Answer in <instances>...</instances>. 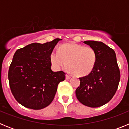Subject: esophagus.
Returning a JSON list of instances; mask_svg holds the SVG:
<instances>
[{
	"label": "esophagus",
	"instance_id": "obj_1",
	"mask_svg": "<svg viewBox=\"0 0 129 129\" xmlns=\"http://www.w3.org/2000/svg\"><path fill=\"white\" fill-rule=\"evenodd\" d=\"M70 77H71V76H69V75H66V79H70Z\"/></svg>",
	"mask_w": 129,
	"mask_h": 129
}]
</instances>
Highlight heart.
<instances>
[{
    "mask_svg": "<svg viewBox=\"0 0 129 129\" xmlns=\"http://www.w3.org/2000/svg\"><path fill=\"white\" fill-rule=\"evenodd\" d=\"M51 61L56 68H68L74 75L84 76L94 70L97 62V53L90 46L77 44H63L59 52L53 51L51 53Z\"/></svg>",
    "mask_w": 129,
    "mask_h": 129,
    "instance_id": "b5f03b06",
    "label": "heart"
}]
</instances>
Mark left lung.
<instances>
[{
    "mask_svg": "<svg viewBox=\"0 0 129 129\" xmlns=\"http://www.w3.org/2000/svg\"><path fill=\"white\" fill-rule=\"evenodd\" d=\"M93 48L97 53V62L89 74L79 77L80 85L76 90L79 102L90 107L104 105L111 100L118 88L120 71L113 49L102 42H83Z\"/></svg>",
    "mask_w": 129,
    "mask_h": 129,
    "instance_id": "1",
    "label": "left lung"
}]
</instances>
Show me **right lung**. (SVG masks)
<instances>
[{"instance_id": "obj_1", "label": "right lung", "mask_w": 129, "mask_h": 129, "mask_svg": "<svg viewBox=\"0 0 129 129\" xmlns=\"http://www.w3.org/2000/svg\"><path fill=\"white\" fill-rule=\"evenodd\" d=\"M60 40L31 43L15 53L8 70L9 84L15 100L24 107L39 110L48 106L59 83L65 79L63 71L51 69V53Z\"/></svg>"}]
</instances>
